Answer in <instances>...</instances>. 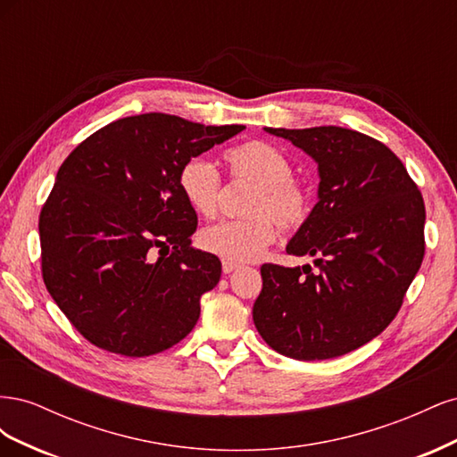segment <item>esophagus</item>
<instances>
[{
    "instance_id": "34e87169",
    "label": "esophagus",
    "mask_w": 457,
    "mask_h": 457,
    "mask_svg": "<svg viewBox=\"0 0 457 457\" xmlns=\"http://www.w3.org/2000/svg\"><path fill=\"white\" fill-rule=\"evenodd\" d=\"M240 265L238 262H232V261H223V272L225 274H228V272H232V270H237Z\"/></svg>"
}]
</instances>
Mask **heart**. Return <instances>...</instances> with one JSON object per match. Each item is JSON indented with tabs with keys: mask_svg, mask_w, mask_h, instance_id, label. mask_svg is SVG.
Wrapping results in <instances>:
<instances>
[{
	"mask_svg": "<svg viewBox=\"0 0 457 457\" xmlns=\"http://www.w3.org/2000/svg\"><path fill=\"white\" fill-rule=\"evenodd\" d=\"M234 181L253 185L247 198L245 219H228L202 228L198 242L207 253L225 261L244 262L255 259L276 238V226L295 232L311 215L309 190L297 183L292 162L280 148L265 141H247L225 152ZM179 190L192 212L210 217L220 195V175L202 156L187 160L177 177Z\"/></svg>",
	"mask_w": 457,
	"mask_h": 457,
	"instance_id": "b5f03b06",
	"label": "heart"
}]
</instances>
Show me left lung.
Segmentation results:
<instances>
[{"mask_svg":"<svg viewBox=\"0 0 457 457\" xmlns=\"http://www.w3.org/2000/svg\"><path fill=\"white\" fill-rule=\"evenodd\" d=\"M318 163V202L289 255L318 270L261 267L253 322L295 361L347 354L393 322L425 255V204L404 163L371 137L337 126L265 128Z\"/></svg>","mask_w":457,"mask_h":457,"instance_id":"obj_1","label":"left lung"}]
</instances>
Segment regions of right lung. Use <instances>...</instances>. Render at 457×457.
I'll use <instances>...</instances> for the list:
<instances>
[{
	"label": "right lung",
	"mask_w": 457,
	"mask_h": 457,
	"mask_svg": "<svg viewBox=\"0 0 457 457\" xmlns=\"http://www.w3.org/2000/svg\"><path fill=\"white\" fill-rule=\"evenodd\" d=\"M242 129L139 114L95 131L62 162L39 213L41 274L95 347L150 356L196 326L220 261L190 245L198 217L177 177L187 160Z\"/></svg>",
	"instance_id": "obj_1"
}]
</instances>
